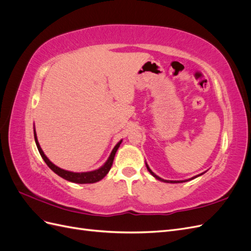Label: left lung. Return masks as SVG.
Wrapping results in <instances>:
<instances>
[{
  "mask_svg": "<svg viewBox=\"0 0 251 251\" xmlns=\"http://www.w3.org/2000/svg\"><path fill=\"white\" fill-rule=\"evenodd\" d=\"M146 165H147V169H148V171L151 173V175L153 177H155L157 180H159V181H162V182H165V183H182V182H186V181H191V180H193V179H195V178H197V177H199V176H201V175H203L204 173H202V174H200V175H197V176H195V177H193V178H191V179H187V180H178V181H174V180H164V179H162V178H160L159 176H157V175L155 174V173H153L151 172V170L150 169V166L148 165V163L146 162Z\"/></svg>",
  "mask_w": 251,
  "mask_h": 251,
  "instance_id": "left-lung-1",
  "label": "left lung"
}]
</instances>
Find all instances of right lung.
Here are the masks:
<instances>
[{"label":"right lung","mask_w":251,"mask_h":251,"mask_svg":"<svg viewBox=\"0 0 251 251\" xmlns=\"http://www.w3.org/2000/svg\"><path fill=\"white\" fill-rule=\"evenodd\" d=\"M34 140L36 143V147L37 150H39L40 154L42 156V158L44 159V161L46 162V164L49 166V168L54 172L56 175H58L59 177L64 178L67 181H70V182H74V183H79V184H86V183H95V182L100 181L102 178H104L105 175L109 173V171L112 168V164H113V160H114V157H115L116 151L119 148V146L123 142V140H120L114 149L112 150L111 154L108 158V160L105 161V163L100 166V169H97L95 171H91V172H85V173H74V172H70V171H66L58 168L54 163H52L48 157L44 154V151L40 146L39 141H37V137H36V132H35V128H34Z\"/></svg>","instance_id":"obj_1"}]
</instances>
